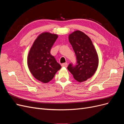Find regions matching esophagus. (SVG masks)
Instances as JSON below:
<instances>
[{"label":"esophagus","instance_id":"obj_1","mask_svg":"<svg viewBox=\"0 0 124 124\" xmlns=\"http://www.w3.org/2000/svg\"><path fill=\"white\" fill-rule=\"evenodd\" d=\"M62 66L63 67H67V66H68V63H67V62L62 63Z\"/></svg>","mask_w":124,"mask_h":124}]
</instances>
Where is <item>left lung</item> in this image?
Wrapping results in <instances>:
<instances>
[{"label":"left lung","mask_w":124,"mask_h":124,"mask_svg":"<svg viewBox=\"0 0 124 124\" xmlns=\"http://www.w3.org/2000/svg\"><path fill=\"white\" fill-rule=\"evenodd\" d=\"M69 41L76 54L77 64L69 65L68 69L77 81L82 82L95 74L99 63L98 56L91 39L85 33L76 31L69 36Z\"/></svg>","instance_id":"8db88e82"}]
</instances>
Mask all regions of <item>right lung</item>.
Segmentation results:
<instances>
[{
  "instance_id": "1",
  "label": "right lung",
  "mask_w": 124,
  "mask_h": 124,
  "mask_svg": "<svg viewBox=\"0 0 124 124\" xmlns=\"http://www.w3.org/2000/svg\"><path fill=\"white\" fill-rule=\"evenodd\" d=\"M58 35L48 32L40 34L29 50L27 65L30 72L37 80L46 83L51 81L62 68L50 53Z\"/></svg>"
}]
</instances>
